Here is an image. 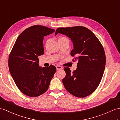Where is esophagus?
<instances>
[{
	"mask_svg": "<svg viewBox=\"0 0 120 120\" xmlns=\"http://www.w3.org/2000/svg\"><path fill=\"white\" fill-rule=\"evenodd\" d=\"M56 68L57 70H59L63 69V67L60 66H56Z\"/></svg>",
	"mask_w": 120,
	"mask_h": 120,
	"instance_id": "esophagus-1",
	"label": "esophagus"
}]
</instances>
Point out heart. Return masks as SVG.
I'll return each instance as SVG.
<instances>
[{"mask_svg":"<svg viewBox=\"0 0 120 120\" xmlns=\"http://www.w3.org/2000/svg\"><path fill=\"white\" fill-rule=\"evenodd\" d=\"M64 38H66V37H60L59 39H64Z\"/></svg>","mask_w":120,"mask_h":120,"instance_id":"obj_1","label":"heart"}]
</instances>
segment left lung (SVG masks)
Instances as JSON below:
<instances>
[{"label": "left lung", "mask_w": 120, "mask_h": 120, "mask_svg": "<svg viewBox=\"0 0 120 120\" xmlns=\"http://www.w3.org/2000/svg\"><path fill=\"white\" fill-rule=\"evenodd\" d=\"M60 33L70 38L74 45L71 55L72 60H78L77 69L71 72L64 68L66 76L63 83L67 91L78 98L90 95L97 88L103 76L106 57L103 46L88 28L76 26L58 28L55 35Z\"/></svg>", "instance_id": "obj_1"}]
</instances>
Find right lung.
<instances>
[{"label": "right lung", "mask_w": 120, "mask_h": 120, "mask_svg": "<svg viewBox=\"0 0 120 120\" xmlns=\"http://www.w3.org/2000/svg\"><path fill=\"white\" fill-rule=\"evenodd\" d=\"M54 30L42 25H34L21 33L15 43L8 57L11 77L23 94L36 97L48 90L56 72V67H40L38 56L44 54V37Z\"/></svg>", "instance_id": "1"}]
</instances>
